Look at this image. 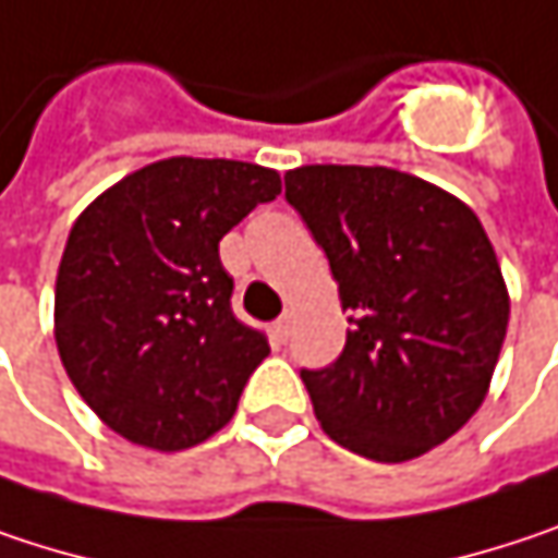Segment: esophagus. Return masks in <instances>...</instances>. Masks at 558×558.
Masks as SVG:
<instances>
[{
  "label": "esophagus",
  "mask_w": 558,
  "mask_h": 558,
  "mask_svg": "<svg viewBox=\"0 0 558 558\" xmlns=\"http://www.w3.org/2000/svg\"><path fill=\"white\" fill-rule=\"evenodd\" d=\"M290 323H293V313L287 310L278 323H275V338H278V341H287V335H290Z\"/></svg>",
  "instance_id": "1"
}]
</instances>
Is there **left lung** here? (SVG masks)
Wrapping results in <instances>:
<instances>
[{"mask_svg": "<svg viewBox=\"0 0 558 558\" xmlns=\"http://www.w3.org/2000/svg\"><path fill=\"white\" fill-rule=\"evenodd\" d=\"M287 201L329 258L348 338L300 371L335 444L405 463L482 405L508 331V287L480 217L386 166H300Z\"/></svg>", "mask_w": 558, "mask_h": 558, "instance_id": "8db88e82", "label": "left lung"}]
</instances>
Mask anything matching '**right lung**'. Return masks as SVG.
<instances>
[{
  "instance_id": "obj_1",
  "label": "right lung",
  "mask_w": 558,
  "mask_h": 558,
  "mask_svg": "<svg viewBox=\"0 0 558 558\" xmlns=\"http://www.w3.org/2000/svg\"><path fill=\"white\" fill-rule=\"evenodd\" d=\"M278 194L275 169L172 156L78 214L57 271L53 335L108 428L172 453L235 415L271 344L232 316L220 239Z\"/></svg>"
}]
</instances>
